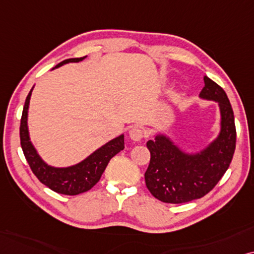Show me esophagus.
I'll use <instances>...</instances> for the list:
<instances>
[{
	"label": "esophagus",
	"mask_w": 254,
	"mask_h": 254,
	"mask_svg": "<svg viewBox=\"0 0 254 254\" xmlns=\"http://www.w3.org/2000/svg\"><path fill=\"white\" fill-rule=\"evenodd\" d=\"M129 136L133 141H139L143 138V130L138 127H133L132 129L129 131Z\"/></svg>",
	"instance_id": "obj_1"
}]
</instances>
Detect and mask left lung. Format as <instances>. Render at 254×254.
<instances>
[{"instance_id": "1", "label": "left lung", "mask_w": 254, "mask_h": 254, "mask_svg": "<svg viewBox=\"0 0 254 254\" xmlns=\"http://www.w3.org/2000/svg\"><path fill=\"white\" fill-rule=\"evenodd\" d=\"M200 99L218 103L221 122L214 140L198 152H186L168 134L157 132L148 140L151 160L145 172L146 187L165 203H185L203 197L230 166L236 148L235 116L224 90L208 76Z\"/></svg>"}]
</instances>
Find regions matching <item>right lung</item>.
Segmentation results:
<instances>
[{
	"label": "right lung",
	"mask_w": 254,
	"mask_h": 254,
	"mask_svg": "<svg viewBox=\"0 0 254 254\" xmlns=\"http://www.w3.org/2000/svg\"><path fill=\"white\" fill-rule=\"evenodd\" d=\"M84 58H87V56L82 57V58L64 60L54 68H58V67L66 65V64L80 63ZM32 90L33 87L30 90L29 95L26 96L24 108H23L19 136H21L22 150L24 152L26 161L29 162L33 174L38 178V180L42 184L47 186L53 191L59 192V194L77 195L89 190L99 182L101 175L103 174L110 159L124 148V134H121V136L108 141L97 148L96 151H94L92 154L84 158L82 161L77 162L75 165L67 167L51 166L46 161L43 160V158L37 152L35 145L30 139L28 113Z\"/></svg>",
	"instance_id": "add662e5"
}]
</instances>
